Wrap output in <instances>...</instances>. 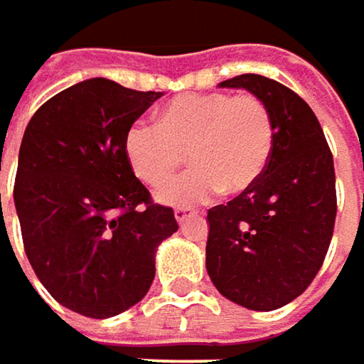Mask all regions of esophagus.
<instances>
[{
  "mask_svg": "<svg viewBox=\"0 0 364 364\" xmlns=\"http://www.w3.org/2000/svg\"><path fill=\"white\" fill-rule=\"evenodd\" d=\"M193 217H198V213L191 210V208H177V210H175V219H177L179 225H185V223H187L189 219H193Z\"/></svg>",
  "mask_w": 364,
  "mask_h": 364,
  "instance_id": "1",
  "label": "esophagus"
}]
</instances>
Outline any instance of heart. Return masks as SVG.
Listing matches in <instances>:
<instances>
[{
    "label": "heart",
    "instance_id": "1",
    "mask_svg": "<svg viewBox=\"0 0 364 364\" xmlns=\"http://www.w3.org/2000/svg\"><path fill=\"white\" fill-rule=\"evenodd\" d=\"M276 141L269 107L255 95H183L156 113V124L132 122L124 132V154L132 173L147 185H162L185 160L193 168L166 183L158 200L193 206L221 189L240 193L265 173Z\"/></svg>",
    "mask_w": 364,
    "mask_h": 364
}]
</instances>
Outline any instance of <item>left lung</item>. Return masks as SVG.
<instances>
[{
  "mask_svg": "<svg viewBox=\"0 0 364 364\" xmlns=\"http://www.w3.org/2000/svg\"><path fill=\"white\" fill-rule=\"evenodd\" d=\"M219 86L259 97L276 141L259 181L208 210L206 272L230 301L269 312L299 297L325 261L337 213L333 156L314 111L280 82L245 73Z\"/></svg>",
  "mask_w": 364,
  "mask_h": 364,
  "instance_id": "left-lung-1",
  "label": "left lung"
}]
</instances>
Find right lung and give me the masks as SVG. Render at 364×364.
Listing matches in <instances>:
<instances>
[{
  "label": "right lung",
  "instance_id": "add662e5",
  "mask_svg": "<svg viewBox=\"0 0 364 364\" xmlns=\"http://www.w3.org/2000/svg\"><path fill=\"white\" fill-rule=\"evenodd\" d=\"M160 97L92 77L46 101L25 130L14 185L25 253L46 291L82 316L139 304L158 247L179 230L124 154L126 128Z\"/></svg>",
  "mask_w": 364,
  "mask_h": 364
}]
</instances>
